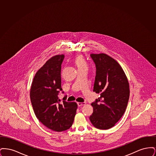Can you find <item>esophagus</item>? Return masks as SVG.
Instances as JSON below:
<instances>
[{"mask_svg":"<svg viewBox=\"0 0 156 156\" xmlns=\"http://www.w3.org/2000/svg\"><path fill=\"white\" fill-rule=\"evenodd\" d=\"M86 104L85 102H77V105L78 106H81L83 105H85Z\"/></svg>","mask_w":156,"mask_h":156,"instance_id":"1","label":"esophagus"}]
</instances>
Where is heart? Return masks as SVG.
<instances>
[{
    "label": "heart",
    "mask_w": 156,
    "mask_h": 156,
    "mask_svg": "<svg viewBox=\"0 0 156 156\" xmlns=\"http://www.w3.org/2000/svg\"><path fill=\"white\" fill-rule=\"evenodd\" d=\"M75 62L76 66L78 67V68H82V67H87V62L82 56L81 55L78 56L75 59Z\"/></svg>",
    "instance_id": "obj_1"
}]
</instances>
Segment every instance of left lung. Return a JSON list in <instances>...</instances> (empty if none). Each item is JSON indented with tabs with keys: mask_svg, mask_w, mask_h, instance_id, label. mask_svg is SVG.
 <instances>
[{
	"mask_svg": "<svg viewBox=\"0 0 156 156\" xmlns=\"http://www.w3.org/2000/svg\"><path fill=\"white\" fill-rule=\"evenodd\" d=\"M90 55L96 66L94 92L101 96L91 104L94 111L89 119L97 129L106 130L115 126L126 111L129 84L115 59L104 53Z\"/></svg>",
	"mask_w": 156,
	"mask_h": 156,
	"instance_id": "left-lung-1",
	"label": "left lung"
}]
</instances>
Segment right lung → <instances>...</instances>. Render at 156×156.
I'll return each mask as SVG.
<instances>
[{"label":"right lung","instance_id":"1","mask_svg":"<svg viewBox=\"0 0 156 156\" xmlns=\"http://www.w3.org/2000/svg\"><path fill=\"white\" fill-rule=\"evenodd\" d=\"M64 58V55L61 54L48 59L36 73L30 89L31 102L37 119L56 132L71 127L78 107L76 102L64 100L62 103L58 99L62 90L61 69Z\"/></svg>","mask_w":156,"mask_h":156}]
</instances>
